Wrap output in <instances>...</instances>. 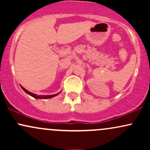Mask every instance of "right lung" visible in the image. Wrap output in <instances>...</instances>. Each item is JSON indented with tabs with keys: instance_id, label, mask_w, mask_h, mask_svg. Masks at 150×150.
<instances>
[{
	"instance_id": "add662e5",
	"label": "right lung",
	"mask_w": 150,
	"mask_h": 150,
	"mask_svg": "<svg viewBox=\"0 0 150 150\" xmlns=\"http://www.w3.org/2000/svg\"><path fill=\"white\" fill-rule=\"evenodd\" d=\"M21 87L22 88V89H23L24 91H25V92H26V93H27V94H29V95H30V96H32V97H33L34 98H36V99H50V98H52V97H56V95H58V94H59V93H58V94H53V95H45V96H38V95H36L35 94H33V93H32V92H29V91H27V89H25L23 87H22L21 86Z\"/></svg>"
}]
</instances>
